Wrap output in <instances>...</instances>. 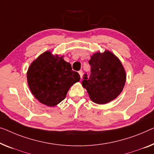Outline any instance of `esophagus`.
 I'll use <instances>...</instances> for the list:
<instances>
[{"instance_id":"esophagus-1","label":"esophagus","mask_w":154,"mask_h":154,"mask_svg":"<svg viewBox=\"0 0 154 154\" xmlns=\"http://www.w3.org/2000/svg\"><path fill=\"white\" fill-rule=\"evenodd\" d=\"M79 74L80 75V77L82 78V76H83V71H82V70L79 71Z\"/></svg>"}]
</instances>
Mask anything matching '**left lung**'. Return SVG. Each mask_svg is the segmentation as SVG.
I'll return each mask as SVG.
<instances>
[{
	"mask_svg": "<svg viewBox=\"0 0 154 154\" xmlns=\"http://www.w3.org/2000/svg\"><path fill=\"white\" fill-rule=\"evenodd\" d=\"M91 75L85 73L82 85L96 104L110 102L120 95L126 82V73L120 60L109 51L94 54L88 61Z\"/></svg>",
	"mask_w": 154,
	"mask_h": 154,
	"instance_id": "1",
	"label": "left lung"
}]
</instances>
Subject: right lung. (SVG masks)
Segmentation results:
<instances>
[{
	"label": "right lung",
	"instance_id": "obj_1",
	"mask_svg": "<svg viewBox=\"0 0 154 154\" xmlns=\"http://www.w3.org/2000/svg\"><path fill=\"white\" fill-rule=\"evenodd\" d=\"M32 93L41 103L54 106L65 99L69 88L79 82L80 75L72 70L63 57L47 51L31 63L27 73Z\"/></svg>",
	"mask_w": 154,
	"mask_h": 154
}]
</instances>
